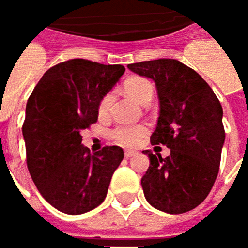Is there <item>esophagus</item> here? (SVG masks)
Listing matches in <instances>:
<instances>
[{
  "mask_svg": "<svg viewBox=\"0 0 248 248\" xmlns=\"http://www.w3.org/2000/svg\"><path fill=\"white\" fill-rule=\"evenodd\" d=\"M136 154H138L136 151H124V156H126V158H132V156H135Z\"/></svg>",
  "mask_w": 248,
  "mask_h": 248,
  "instance_id": "esophagus-1",
  "label": "esophagus"
}]
</instances>
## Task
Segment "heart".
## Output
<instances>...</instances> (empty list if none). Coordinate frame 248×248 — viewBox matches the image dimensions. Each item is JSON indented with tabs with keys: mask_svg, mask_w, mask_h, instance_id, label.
I'll use <instances>...</instances> for the list:
<instances>
[{
	"mask_svg": "<svg viewBox=\"0 0 248 248\" xmlns=\"http://www.w3.org/2000/svg\"><path fill=\"white\" fill-rule=\"evenodd\" d=\"M124 90L132 99H135L140 105L145 100L152 99V94H154L152 84L146 78H142V77L129 78L124 84ZM112 102H113V96L110 93L105 94L100 99L99 106H97V112L102 118L109 115L110 108H112ZM146 132H148V127L145 124H121L112 130L110 136L116 143H119L122 146H135L146 135Z\"/></svg>",
	"mask_w": 248,
	"mask_h": 248,
	"instance_id": "obj_1",
	"label": "heart"
}]
</instances>
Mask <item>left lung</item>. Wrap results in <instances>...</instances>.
Returning a JSON list of instances; mask_svg holds the SVG:
<instances>
[{
  "label": "left lung",
  "instance_id": "obj_1",
  "mask_svg": "<svg viewBox=\"0 0 248 248\" xmlns=\"http://www.w3.org/2000/svg\"><path fill=\"white\" fill-rule=\"evenodd\" d=\"M127 69L155 81L159 118L151 142L171 149L167 158L143 151L151 162L140 179L145 198L168 214L191 211L218 175L225 140L221 103L201 76L178 60L140 62Z\"/></svg>",
  "mask_w": 248,
  "mask_h": 248
}]
</instances>
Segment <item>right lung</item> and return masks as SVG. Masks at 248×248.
<instances>
[{
	"label": "right lung",
	"mask_w": 248,
	"mask_h": 248,
	"mask_svg": "<svg viewBox=\"0 0 248 248\" xmlns=\"http://www.w3.org/2000/svg\"><path fill=\"white\" fill-rule=\"evenodd\" d=\"M124 73L121 64L67 60L44 73L27 102L23 136L28 171L44 200L64 214L100 205L124 159L121 146L90 154L80 135L97 121L100 99Z\"/></svg>",
	"instance_id": "add662e5"
}]
</instances>
